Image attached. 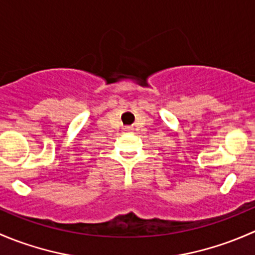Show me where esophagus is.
<instances>
[{
	"label": "esophagus",
	"mask_w": 255,
	"mask_h": 255,
	"mask_svg": "<svg viewBox=\"0 0 255 255\" xmlns=\"http://www.w3.org/2000/svg\"><path fill=\"white\" fill-rule=\"evenodd\" d=\"M125 130H127V132H132L133 128H132V127H126Z\"/></svg>",
	"instance_id": "1"
}]
</instances>
